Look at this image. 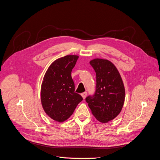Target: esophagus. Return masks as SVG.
Returning <instances> with one entry per match:
<instances>
[{"instance_id": "esophagus-1", "label": "esophagus", "mask_w": 160, "mask_h": 160, "mask_svg": "<svg viewBox=\"0 0 160 160\" xmlns=\"http://www.w3.org/2000/svg\"><path fill=\"white\" fill-rule=\"evenodd\" d=\"M87 92H83V93H82V94H81V96H82V98H83V99H85V98H86V96H87Z\"/></svg>"}]
</instances>
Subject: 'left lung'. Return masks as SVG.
Returning <instances> with one entry per match:
<instances>
[{"label":"left lung","mask_w":160,"mask_h":160,"mask_svg":"<svg viewBox=\"0 0 160 160\" xmlns=\"http://www.w3.org/2000/svg\"><path fill=\"white\" fill-rule=\"evenodd\" d=\"M96 73V90L93 96L85 100L92 115L101 123H108L121 112L125 90L121 75L113 63L96 58L90 61Z\"/></svg>","instance_id":"8db88e82"}]
</instances>
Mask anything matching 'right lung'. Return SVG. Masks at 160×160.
Returning a JSON list of instances; mask_svg holds the SVG:
<instances>
[{
	"label": "right lung",
	"mask_w": 160,
	"mask_h": 160,
	"mask_svg": "<svg viewBox=\"0 0 160 160\" xmlns=\"http://www.w3.org/2000/svg\"><path fill=\"white\" fill-rule=\"evenodd\" d=\"M78 56L67 55L55 60L45 73L40 99L45 112L53 120L63 122L69 118L82 97L75 92L72 71Z\"/></svg>",
	"instance_id": "1"
}]
</instances>
